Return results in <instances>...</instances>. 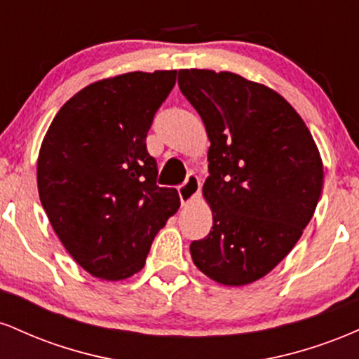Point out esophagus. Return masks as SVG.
I'll return each instance as SVG.
<instances>
[{
  "mask_svg": "<svg viewBox=\"0 0 359 359\" xmlns=\"http://www.w3.org/2000/svg\"><path fill=\"white\" fill-rule=\"evenodd\" d=\"M201 192V179L196 174H189L182 185H179V196L182 204H189L196 199Z\"/></svg>",
  "mask_w": 359,
  "mask_h": 359,
  "instance_id": "34e87169",
  "label": "esophagus"
}]
</instances>
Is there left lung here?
<instances>
[{"label":"left lung","instance_id":"left-lung-1","mask_svg":"<svg viewBox=\"0 0 359 359\" xmlns=\"http://www.w3.org/2000/svg\"><path fill=\"white\" fill-rule=\"evenodd\" d=\"M208 131L203 194L212 229L191 243L194 265L222 285L265 277L290 253L323 192V160L299 113L273 89L233 72L179 71Z\"/></svg>","mask_w":359,"mask_h":359}]
</instances>
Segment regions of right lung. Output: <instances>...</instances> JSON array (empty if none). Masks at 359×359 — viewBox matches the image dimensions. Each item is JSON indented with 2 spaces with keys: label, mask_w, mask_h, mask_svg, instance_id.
Listing matches in <instances>:
<instances>
[{
  "label": "right lung",
  "mask_w": 359,
  "mask_h": 359,
  "mask_svg": "<svg viewBox=\"0 0 359 359\" xmlns=\"http://www.w3.org/2000/svg\"><path fill=\"white\" fill-rule=\"evenodd\" d=\"M177 71L128 72L89 84L53 118L36 163L42 205L77 263L125 280L145 265L155 234L180 205L156 185L147 135Z\"/></svg>",
  "instance_id": "1"
}]
</instances>
